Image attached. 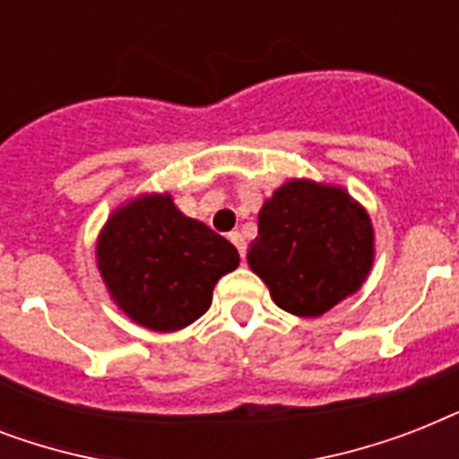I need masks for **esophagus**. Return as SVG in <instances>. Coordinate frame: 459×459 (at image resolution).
I'll return each mask as SVG.
<instances>
[{
  "instance_id": "34e87169",
  "label": "esophagus",
  "mask_w": 459,
  "mask_h": 459,
  "mask_svg": "<svg viewBox=\"0 0 459 459\" xmlns=\"http://www.w3.org/2000/svg\"><path fill=\"white\" fill-rule=\"evenodd\" d=\"M229 238H230V243L238 247V252H240V257H245V252H247V243H245L243 233H240V230H233V233H229Z\"/></svg>"
}]
</instances>
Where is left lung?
<instances>
[{
  "label": "left lung",
  "instance_id": "obj_1",
  "mask_svg": "<svg viewBox=\"0 0 459 459\" xmlns=\"http://www.w3.org/2000/svg\"><path fill=\"white\" fill-rule=\"evenodd\" d=\"M374 262L369 214L348 190L314 180L283 183L259 209L247 264L273 302L295 316H321L357 293Z\"/></svg>",
  "mask_w": 459,
  "mask_h": 459
}]
</instances>
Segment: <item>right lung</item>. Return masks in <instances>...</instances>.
<instances>
[{"label": "right lung", "mask_w": 459, "mask_h": 459, "mask_svg": "<svg viewBox=\"0 0 459 459\" xmlns=\"http://www.w3.org/2000/svg\"><path fill=\"white\" fill-rule=\"evenodd\" d=\"M238 264L236 247L183 214L169 193L126 202L97 238V269L111 300L159 333L200 319L216 281Z\"/></svg>", "instance_id": "obj_1"}]
</instances>
